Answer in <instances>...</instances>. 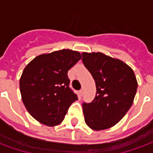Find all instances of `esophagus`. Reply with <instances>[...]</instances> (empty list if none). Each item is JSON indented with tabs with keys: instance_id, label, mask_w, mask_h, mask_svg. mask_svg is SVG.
I'll use <instances>...</instances> for the list:
<instances>
[{
	"instance_id": "obj_1",
	"label": "esophagus",
	"mask_w": 153,
	"mask_h": 153,
	"mask_svg": "<svg viewBox=\"0 0 153 153\" xmlns=\"http://www.w3.org/2000/svg\"><path fill=\"white\" fill-rule=\"evenodd\" d=\"M83 89H81L79 91V96L83 97Z\"/></svg>"
}]
</instances>
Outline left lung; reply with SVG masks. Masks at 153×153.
Segmentation results:
<instances>
[{"label":"left lung","mask_w":153,"mask_h":153,"mask_svg":"<svg viewBox=\"0 0 153 153\" xmlns=\"http://www.w3.org/2000/svg\"><path fill=\"white\" fill-rule=\"evenodd\" d=\"M82 56L97 88L93 102L83 103L85 123L93 130L109 128L131 107L138 88L135 74L122 60L101 52H83Z\"/></svg>","instance_id":"obj_1"}]
</instances>
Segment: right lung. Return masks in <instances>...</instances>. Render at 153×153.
Here are the masks:
<instances>
[{"mask_svg":"<svg viewBox=\"0 0 153 153\" xmlns=\"http://www.w3.org/2000/svg\"><path fill=\"white\" fill-rule=\"evenodd\" d=\"M81 59L76 51L63 49L35 57L19 80L22 101L28 113L47 126L63 121L78 97L70 88L67 73Z\"/></svg>","mask_w":153,"mask_h":153,"instance_id":"add662e5","label":"right lung"}]
</instances>
